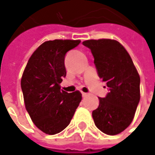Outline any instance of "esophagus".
Returning a JSON list of instances; mask_svg holds the SVG:
<instances>
[{
	"mask_svg": "<svg viewBox=\"0 0 155 155\" xmlns=\"http://www.w3.org/2000/svg\"><path fill=\"white\" fill-rule=\"evenodd\" d=\"M81 94H82V96H83V97H85V96H87V93H85V92H81Z\"/></svg>",
	"mask_w": 155,
	"mask_h": 155,
	"instance_id": "1",
	"label": "esophagus"
}]
</instances>
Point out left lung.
Returning a JSON list of instances; mask_svg holds the SVG:
<instances>
[{"mask_svg": "<svg viewBox=\"0 0 155 155\" xmlns=\"http://www.w3.org/2000/svg\"><path fill=\"white\" fill-rule=\"evenodd\" d=\"M98 76L107 83L108 93L99 97L92 111L96 126L104 134L116 135L130 125L140 100V77L130 55L116 40H86Z\"/></svg>", "mask_w": 155, "mask_h": 155, "instance_id": "left-lung-1", "label": "left lung"}]
</instances>
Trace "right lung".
Wrapping results in <instances>:
<instances>
[{
  "instance_id": "1",
  "label": "right lung",
  "mask_w": 155,
  "mask_h": 155,
  "mask_svg": "<svg viewBox=\"0 0 155 155\" xmlns=\"http://www.w3.org/2000/svg\"><path fill=\"white\" fill-rule=\"evenodd\" d=\"M80 40L47 41L30 57L21 81L25 107L38 128L50 135L60 133L70 124L81 102L80 91H60L66 76L67 52L77 47Z\"/></svg>"
}]
</instances>
